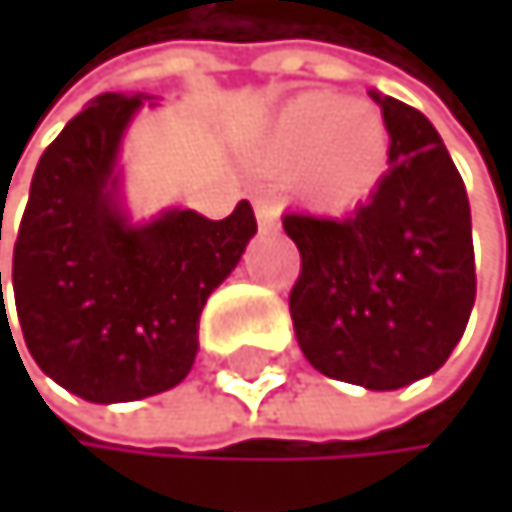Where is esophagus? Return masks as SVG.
Wrapping results in <instances>:
<instances>
[{
	"mask_svg": "<svg viewBox=\"0 0 512 512\" xmlns=\"http://www.w3.org/2000/svg\"><path fill=\"white\" fill-rule=\"evenodd\" d=\"M254 214H258V224H261L264 230H273V227L279 224V211H276V205H273L270 199H264V196L254 199Z\"/></svg>",
	"mask_w": 512,
	"mask_h": 512,
	"instance_id": "34e87169",
	"label": "esophagus"
}]
</instances>
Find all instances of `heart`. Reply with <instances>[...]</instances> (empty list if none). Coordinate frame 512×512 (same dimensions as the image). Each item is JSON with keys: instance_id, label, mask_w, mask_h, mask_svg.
Returning <instances> with one entry per match:
<instances>
[{"instance_id": "b5f03b06", "label": "heart", "mask_w": 512, "mask_h": 512, "mask_svg": "<svg viewBox=\"0 0 512 512\" xmlns=\"http://www.w3.org/2000/svg\"><path fill=\"white\" fill-rule=\"evenodd\" d=\"M384 116L341 94H301L279 113L270 131V156L279 168H301L316 205L350 208L381 181L387 165Z\"/></svg>"}]
</instances>
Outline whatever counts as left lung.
I'll return each instance as SVG.
<instances>
[{
  "instance_id": "8db88e82",
  "label": "left lung",
  "mask_w": 512,
  "mask_h": 512,
  "mask_svg": "<svg viewBox=\"0 0 512 512\" xmlns=\"http://www.w3.org/2000/svg\"><path fill=\"white\" fill-rule=\"evenodd\" d=\"M390 134V168L344 218L285 214L301 251L288 294L294 334L325 378L399 390L461 341L476 301L470 202L430 119L371 91Z\"/></svg>"
}]
</instances>
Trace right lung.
I'll return each instance as SVG.
<instances>
[{"mask_svg":"<svg viewBox=\"0 0 512 512\" xmlns=\"http://www.w3.org/2000/svg\"><path fill=\"white\" fill-rule=\"evenodd\" d=\"M144 97H94L48 144L11 261L30 356L64 390L101 405L156 396L190 375L208 294L258 233L245 199L224 221L190 208L128 221L116 156Z\"/></svg>","mask_w":512,"mask_h":512,"instance_id":"right-lung-1","label":"right lung"}]
</instances>
